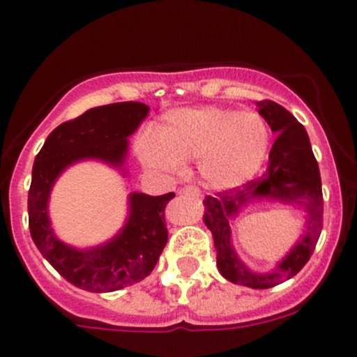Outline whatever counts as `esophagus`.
Returning a JSON list of instances; mask_svg holds the SVG:
<instances>
[{
  "label": "esophagus",
  "mask_w": 357,
  "mask_h": 357,
  "mask_svg": "<svg viewBox=\"0 0 357 357\" xmlns=\"http://www.w3.org/2000/svg\"><path fill=\"white\" fill-rule=\"evenodd\" d=\"M179 195H193L200 197V190L195 188V186H185V188L179 190Z\"/></svg>",
  "instance_id": "obj_1"
}]
</instances>
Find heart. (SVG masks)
<instances>
[{"label": "heart", "mask_w": 357, "mask_h": 357, "mask_svg": "<svg viewBox=\"0 0 357 357\" xmlns=\"http://www.w3.org/2000/svg\"><path fill=\"white\" fill-rule=\"evenodd\" d=\"M271 148V130L256 113L202 106L165 115L157 134H143L137 155L146 165L176 171L199 158V174L214 192H231L255 179Z\"/></svg>", "instance_id": "heart-1"}]
</instances>
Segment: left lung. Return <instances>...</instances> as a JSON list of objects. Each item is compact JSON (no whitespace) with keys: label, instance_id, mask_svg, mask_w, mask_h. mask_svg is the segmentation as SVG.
Listing matches in <instances>:
<instances>
[{"label":"left lung","instance_id":"8db88e82","mask_svg":"<svg viewBox=\"0 0 357 357\" xmlns=\"http://www.w3.org/2000/svg\"><path fill=\"white\" fill-rule=\"evenodd\" d=\"M256 106L272 132L278 134L268 155V167L261 178L242 188L206 197L204 223L213 234L220 274L234 284L266 289L295 278L309 261L323 228V190L305 127L278 102L259 101ZM265 199L302 208L306 213V230L284 259L268 271L256 273L238 258L231 244V220L249 203Z\"/></svg>","mask_w":357,"mask_h":357}]
</instances>
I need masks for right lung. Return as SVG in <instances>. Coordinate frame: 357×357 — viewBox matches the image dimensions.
Masks as SVG:
<instances>
[{"label":"right lung","mask_w":357,"mask_h":357,"mask_svg":"<svg viewBox=\"0 0 357 357\" xmlns=\"http://www.w3.org/2000/svg\"><path fill=\"white\" fill-rule=\"evenodd\" d=\"M148 113L146 105L134 101L92 108L55 127L34 158L27 199L31 237L55 271L85 291H116L150 275L167 244L164 209L174 193L151 197L130 192L129 213L119 234L92 248H75L61 241L52 227V188L66 169L85 160L102 162L127 178L129 137Z\"/></svg>","instance_id":"obj_1"}]
</instances>
